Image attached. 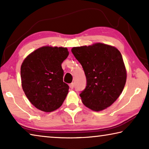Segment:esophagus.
Masks as SVG:
<instances>
[{"label":"esophagus","mask_w":149,"mask_h":149,"mask_svg":"<svg viewBox=\"0 0 149 149\" xmlns=\"http://www.w3.org/2000/svg\"><path fill=\"white\" fill-rule=\"evenodd\" d=\"M69 86H70V88H71V89H73V88L74 87V83H72V84H70L69 85Z\"/></svg>","instance_id":"34e87169"}]
</instances>
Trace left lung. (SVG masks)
Listing matches in <instances>:
<instances>
[{"mask_svg":"<svg viewBox=\"0 0 149 149\" xmlns=\"http://www.w3.org/2000/svg\"><path fill=\"white\" fill-rule=\"evenodd\" d=\"M72 52L86 76V87L79 95L82 102L97 112L109 107L120 97L126 82L120 52L102 43L74 47Z\"/></svg>","mask_w":149,"mask_h":149,"instance_id":"left-lung-1","label":"left lung"}]
</instances>
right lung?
Instances as JSON below:
<instances>
[{"instance_id": "1", "label": "right lung", "mask_w": 149, "mask_h": 149, "mask_svg": "<svg viewBox=\"0 0 149 149\" xmlns=\"http://www.w3.org/2000/svg\"><path fill=\"white\" fill-rule=\"evenodd\" d=\"M68 55L66 48L43 47L22 63V89L31 104L40 110L52 112L64 101L69 86L63 81L62 63Z\"/></svg>"}]
</instances>
